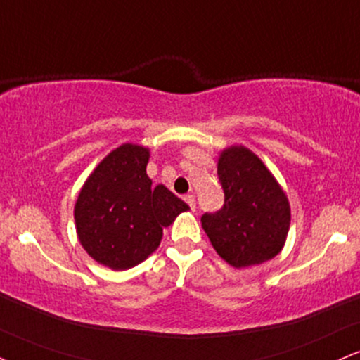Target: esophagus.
Returning a JSON list of instances; mask_svg holds the SVG:
<instances>
[{
    "label": "esophagus",
    "instance_id": "1",
    "mask_svg": "<svg viewBox=\"0 0 360 360\" xmlns=\"http://www.w3.org/2000/svg\"><path fill=\"white\" fill-rule=\"evenodd\" d=\"M184 201L186 202H188V205H189V207H191V210L194 211V210H196V198H194L193 196V194H186V196H184Z\"/></svg>",
    "mask_w": 360,
    "mask_h": 360
}]
</instances>
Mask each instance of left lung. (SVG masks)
<instances>
[{"label":"left lung","instance_id":"left-lung-1","mask_svg":"<svg viewBox=\"0 0 360 360\" xmlns=\"http://www.w3.org/2000/svg\"><path fill=\"white\" fill-rule=\"evenodd\" d=\"M218 177L221 210L201 218L213 248L235 268L276 257L288 233L290 206L271 172L250 149L235 146L221 153Z\"/></svg>","mask_w":360,"mask_h":360}]
</instances>
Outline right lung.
Wrapping results in <instances>:
<instances>
[{
    "label": "right lung",
    "instance_id": "1",
    "mask_svg": "<svg viewBox=\"0 0 360 360\" xmlns=\"http://www.w3.org/2000/svg\"><path fill=\"white\" fill-rule=\"evenodd\" d=\"M149 149L124 144L90 174L75 205L79 240L95 262L127 270L155 251L162 228L189 206L166 186H153Z\"/></svg>",
    "mask_w": 360,
    "mask_h": 360
}]
</instances>
